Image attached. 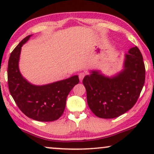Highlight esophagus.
I'll return each instance as SVG.
<instances>
[{
  "label": "esophagus",
  "instance_id": "obj_1",
  "mask_svg": "<svg viewBox=\"0 0 154 154\" xmlns=\"http://www.w3.org/2000/svg\"><path fill=\"white\" fill-rule=\"evenodd\" d=\"M85 73H79V79H80V81H83V78H84V76H85Z\"/></svg>",
  "mask_w": 154,
  "mask_h": 154
}]
</instances>
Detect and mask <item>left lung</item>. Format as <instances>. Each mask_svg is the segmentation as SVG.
<instances>
[{"label":"left lung","instance_id":"8db88e82","mask_svg":"<svg viewBox=\"0 0 154 154\" xmlns=\"http://www.w3.org/2000/svg\"><path fill=\"white\" fill-rule=\"evenodd\" d=\"M145 81L142 53L135 46L125 54L123 69L108 76L100 70L90 71L83 80L88 106L102 119H114L132 108Z\"/></svg>","mask_w":154,"mask_h":154}]
</instances>
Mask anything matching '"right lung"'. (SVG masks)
<instances>
[{
	"label": "right lung",
	"instance_id": "obj_1",
	"mask_svg": "<svg viewBox=\"0 0 154 154\" xmlns=\"http://www.w3.org/2000/svg\"><path fill=\"white\" fill-rule=\"evenodd\" d=\"M32 35L22 40L10 54L8 67V83L10 94L26 116L38 121L57 120L64 113L68 94L79 83L73 75L45 85H33L23 76L19 68L21 50Z\"/></svg>",
	"mask_w": 154,
	"mask_h": 154
}]
</instances>
